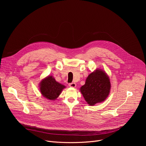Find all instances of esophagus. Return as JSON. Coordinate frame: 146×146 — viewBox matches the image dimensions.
I'll list each match as a JSON object with an SVG mask.
<instances>
[{
    "instance_id": "1",
    "label": "esophagus",
    "mask_w": 146,
    "mask_h": 146,
    "mask_svg": "<svg viewBox=\"0 0 146 146\" xmlns=\"http://www.w3.org/2000/svg\"><path fill=\"white\" fill-rule=\"evenodd\" d=\"M68 85H69V86H70V87H72V88H75V87H76V83H74V82H72V83H69V84H68Z\"/></svg>"
}]
</instances>
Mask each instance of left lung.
<instances>
[{
	"label": "left lung",
	"mask_w": 146,
	"mask_h": 146,
	"mask_svg": "<svg viewBox=\"0 0 146 146\" xmlns=\"http://www.w3.org/2000/svg\"><path fill=\"white\" fill-rule=\"evenodd\" d=\"M110 89L108 76L104 71L97 70L88 76L85 84L80 88V92L88 104L94 105L105 101L110 94Z\"/></svg>",
	"instance_id": "left-lung-1"
}]
</instances>
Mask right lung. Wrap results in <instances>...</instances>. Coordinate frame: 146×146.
<instances>
[{
    "instance_id": "1",
    "label": "right lung",
    "mask_w": 146,
    "mask_h": 146,
    "mask_svg": "<svg viewBox=\"0 0 146 146\" xmlns=\"http://www.w3.org/2000/svg\"><path fill=\"white\" fill-rule=\"evenodd\" d=\"M64 88V85L57 82L52 76H48L40 83V91L42 95L50 100L56 99Z\"/></svg>"
}]
</instances>
